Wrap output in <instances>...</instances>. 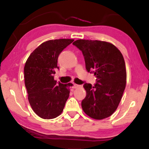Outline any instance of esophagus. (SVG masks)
I'll use <instances>...</instances> for the list:
<instances>
[{
	"instance_id": "obj_1",
	"label": "esophagus",
	"mask_w": 149,
	"mask_h": 149,
	"mask_svg": "<svg viewBox=\"0 0 149 149\" xmlns=\"http://www.w3.org/2000/svg\"><path fill=\"white\" fill-rule=\"evenodd\" d=\"M81 86L80 85H78V84H74V85H73V88H77L79 87H80Z\"/></svg>"
}]
</instances>
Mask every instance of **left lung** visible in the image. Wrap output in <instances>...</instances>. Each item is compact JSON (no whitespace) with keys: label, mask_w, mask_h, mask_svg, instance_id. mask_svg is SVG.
I'll return each instance as SVG.
<instances>
[{"label":"left lung","mask_w":149,"mask_h":149,"mask_svg":"<svg viewBox=\"0 0 149 149\" xmlns=\"http://www.w3.org/2000/svg\"><path fill=\"white\" fill-rule=\"evenodd\" d=\"M84 56L86 69L93 72L97 83L83 85L86 96L81 102L91 118L102 120L115 111L124 91L127 74L120 50L112 43L99 40H77L73 43Z\"/></svg>","instance_id":"1"}]
</instances>
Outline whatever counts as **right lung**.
Here are the masks:
<instances>
[{"label":"right lung","instance_id":"right-lung-1","mask_svg":"<svg viewBox=\"0 0 149 149\" xmlns=\"http://www.w3.org/2000/svg\"><path fill=\"white\" fill-rule=\"evenodd\" d=\"M72 39L47 41L31 54L24 66L25 85L28 100L34 112L43 119H52L61 114L70 95L72 83L56 84L55 70L59 68V54L74 42Z\"/></svg>","mask_w":149,"mask_h":149}]
</instances>
